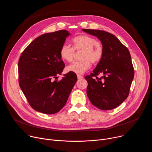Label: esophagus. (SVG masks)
<instances>
[{"mask_svg":"<svg viewBox=\"0 0 152 152\" xmlns=\"http://www.w3.org/2000/svg\"><path fill=\"white\" fill-rule=\"evenodd\" d=\"M77 79H78L79 80L82 79H83V76H81V75H77Z\"/></svg>","mask_w":152,"mask_h":152,"instance_id":"34e87169","label":"esophagus"}]
</instances>
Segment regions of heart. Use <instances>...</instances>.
Instances as JSON below:
<instances>
[{"label":"heart","instance_id":"b5f03b06","mask_svg":"<svg viewBox=\"0 0 152 152\" xmlns=\"http://www.w3.org/2000/svg\"><path fill=\"white\" fill-rule=\"evenodd\" d=\"M73 48L68 45H63L60 49L59 55L65 61H73L75 52L82 51L80 61L74 62L67 67V70L76 74H83L91 67V62L97 64L103 56V48L100 41L87 35L82 34L74 37L72 39Z\"/></svg>","mask_w":152,"mask_h":152}]
</instances>
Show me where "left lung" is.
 I'll use <instances>...</instances> for the list:
<instances>
[{
  "instance_id": "obj_1",
  "label": "left lung",
  "mask_w": 152,
  "mask_h": 152,
  "mask_svg": "<svg viewBox=\"0 0 152 152\" xmlns=\"http://www.w3.org/2000/svg\"><path fill=\"white\" fill-rule=\"evenodd\" d=\"M82 31L97 37L103 48L102 59L93 73L85 76L88 82L87 96L99 109L113 110L122 103L129 94L134 76L131 55L127 48L111 33L94 29ZM100 74L103 76L99 78L97 75Z\"/></svg>"
}]
</instances>
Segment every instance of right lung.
Here are the masks:
<instances>
[{
  "label": "right lung",
  "mask_w": 152,
  "mask_h": 152,
  "mask_svg": "<svg viewBox=\"0 0 152 152\" xmlns=\"http://www.w3.org/2000/svg\"><path fill=\"white\" fill-rule=\"evenodd\" d=\"M70 34L61 30L42 34L35 39L21 53L18 61L19 85L30 106L46 114L59 112L66 104L77 81L69 72L61 80L65 64L59 55L61 46Z\"/></svg>",
  "instance_id": "1"
}]
</instances>
